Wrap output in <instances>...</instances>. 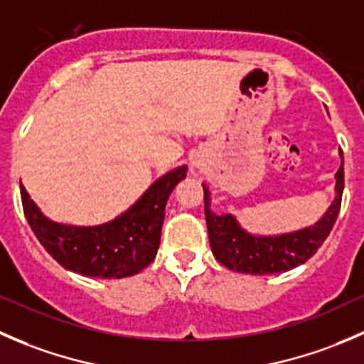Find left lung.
Segmentation results:
<instances>
[{"instance_id":"left-lung-1","label":"left lung","mask_w":364,"mask_h":364,"mask_svg":"<svg viewBox=\"0 0 364 364\" xmlns=\"http://www.w3.org/2000/svg\"><path fill=\"white\" fill-rule=\"evenodd\" d=\"M336 171L334 200L326 214L311 226L282 235H253L246 232L235 215L215 214L210 208V191L203 183L205 219L208 240L215 260L230 271L244 274H276L304 264L316 253L333 230L343 194V154Z\"/></svg>"}]
</instances>
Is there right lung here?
<instances>
[{"label":"right lung","instance_id":"1","mask_svg":"<svg viewBox=\"0 0 364 364\" xmlns=\"http://www.w3.org/2000/svg\"><path fill=\"white\" fill-rule=\"evenodd\" d=\"M186 173L187 166L168 171L124 214L97 226L51 221L35 205L23 183L21 200L35 237L61 267L88 278L120 279L138 274L156 258L166 201Z\"/></svg>","mask_w":364,"mask_h":364}]
</instances>
